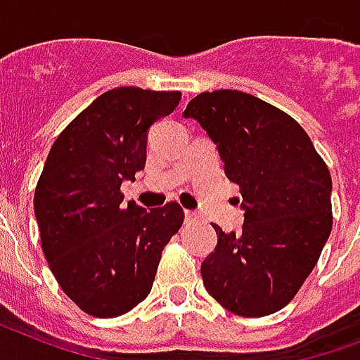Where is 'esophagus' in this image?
I'll return each instance as SVG.
<instances>
[{"label": "esophagus", "mask_w": 360, "mask_h": 360, "mask_svg": "<svg viewBox=\"0 0 360 360\" xmlns=\"http://www.w3.org/2000/svg\"><path fill=\"white\" fill-rule=\"evenodd\" d=\"M197 219H199V214H197V212H193V210H186V224H195V221H197Z\"/></svg>", "instance_id": "obj_1"}]
</instances>
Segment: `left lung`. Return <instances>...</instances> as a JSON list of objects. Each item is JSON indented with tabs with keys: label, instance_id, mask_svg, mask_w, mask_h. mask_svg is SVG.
<instances>
[{
	"label": "left lung",
	"instance_id": "1",
	"mask_svg": "<svg viewBox=\"0 0 360 360\" xmlns=\"http://www.w3.org/2000/svg\"><path fill=\"white\" fill-rule=\"evenodd\" d=\"M218 146L240 186L242 233H218L200 264L206 291L229 311L263 317L299 293L333 229V180L289 114L236 90L205 91L184 110Z\"/></svg>",
	"mask_w": 360,
	"mask_h": 360
}]
</instances>
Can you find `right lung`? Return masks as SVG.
I'll return each mask as SVG.
<instances>
[{"instance_id": "right-lung-1", "label": "right lung", "mask_w": 360, "mask_h": 360, "mask_svg": "<svg viewBox=\"0 0 360 360\" xmlns=\"http://www.w3.org/2000/svg\"><path fill=\"white\" fill-rule=\"evenodd\" d=\"M180 91L122 86L61 131L35 188L41 246L63 293L94 317H118L146 299L161 252L182 227L178 202L122 206L124 180L146 163L148 129Z\"/></svg>"}]
</instances>
